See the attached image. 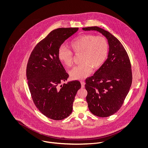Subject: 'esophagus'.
Segmentation results:
<instances>
[{
  "label": "esophagus",
  "mask_w": 148,
  "mask_h": 148,
  "mask_svg": "<svg viewBox=\"0 0 148 148\" xmlns=\"http://www.w3.org/2000/svg\"><path fill=\"white\" fill-rule=\"evenodd\" d=\"M80 83H81V84H82V88H84V82H83V81H81V82H80Z\"/></svg>",
  "instance_id": "34e87169"
}]
</instances>
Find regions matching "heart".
I'll return each mask as SVG.
<instances>
[{
  "label": "heart",
  "mask_w": 148,
  "mask_h": 148,
  "mask_svg": "<svg viewBox=\"0 0 148 148\" xmlns=\"http://www.w3.org/2000/svg\"><path fill=\"white\" fill-rule=\"evenodd\" d=\"M71 48L75 53H82V64L75 66L70 72L71 77L74 80H80L89 76L92 68H100L106 60L109 53V44L106 38L92 34L79 35L71 42ZM59 60L67 66L73 64V53L65 46L61 45L58 53Z\"/></svg>",
  "instance_id": "1"
}]
</instances>
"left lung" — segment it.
<instances>
[{
  "instance_id": "1",
  "label": "left lung",
  "mask_w": 148,
  "mask_h": 148,
  "mask_svg": "<svg viewBox=\"0 0 148 148\" xmlns=\"http://www.w3.org/2000/svg\"><path fill=\"white\" fill-rule=\"evenodd\" d=\"M83 30H97L108 39L107 59L93 76L86 79L85 84L90 112L99 117H108L119 110L130 90L133 79L131 63L123 45L109 32L98 27Z\"/></svg>"
}]
</instances>
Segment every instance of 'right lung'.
Instances as JSON below:
<instances>
[{"label":"right lung","mask_w":148,"mask_h":148,"mask_svg":"<svg viewBox=\"0 0 148 148\" xmlns=\"http://www.w3.org/2000/svg\"><path fill=\"white\" fill-rule=\"evenodd\" d=\"M78 29L52 30L36 45L29 58L26 74L32 98L38 110L51 119L60 120L70 115L81 88L78 80L64 83L69 75L58 56L59 47Z\"/></svg>","instance_id":"obj_1"}]
</instances>
